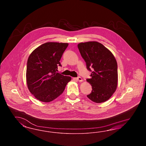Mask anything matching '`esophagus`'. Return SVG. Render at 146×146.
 Here are the masks:
<instances>
[{"mask_svg": "<svg viewBox=\"0 0 146 146\" xmlns=\"http://www.w3.org/2000/svg\"><path fill=\"white\" fill-rule=\"evenodd\" d=\"M76 80H77L78 81H79V82H83V79H82V78L81 77H80V76H79V77H78V78H76Z\"/></svg>", "mask_w": 146, "mask_h": 146, "instance_id": "1", "label": "esophagus"}]
</instances>
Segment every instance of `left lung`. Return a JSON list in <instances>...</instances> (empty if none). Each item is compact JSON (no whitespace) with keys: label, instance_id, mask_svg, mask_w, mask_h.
<instances>
[{"label":"left lung","instance_id":"1","mask_svg":"<svg viewBox=\"0 0 146 146\" xmlns=\"http://www.w3.org/2000/svg\"><path fill=\"white\" fill-rule=\"evenodd\" d=\"M79 52L91 70V78L86 80L92 90L87 95L92 101L102 103L109 100L118 85L117 62L111 51L98 42H80L78 44Z\"/></svg>","mask_w":146,"mask_h":146}]
</instances>
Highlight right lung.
Returning <instances> with one entry per match:
<instances>
[{"mask_svg":"<svg viewBox=\"0 0 146 146\" xmlns=\"http://www.w3.org/2000/svg\"><path fill=\"white\" fill-rule=\"evenodd\" d=\"M68 43L47 42L30 54L27 61L26 82L28 90L40 101L49 102L61 95L71 77L57 73Z\"/></svg>","mask_w":146,"mask_h":146,"instance_id":"1","label":"right lung"}]
</instances>
